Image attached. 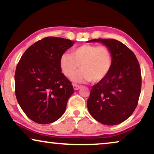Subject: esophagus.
<instances>
[{"mask_svg": "<svg viewBox=\"0 0 154 154\" xmlns=\"http://www.w3.org/2000/svg\"><path fill=\"white\" fill-rule=\"evenodd\" d=\"M73 89L75 90H78L79 89H80V88H81V85H76V84H73Z\"/></svg>", "mask_w": 154, "mask_h": 154, "instance_id": "1", "label": "esophagus"}]
</instances>
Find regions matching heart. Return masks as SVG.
Listing matches in <instances>:
<instances>
[{
	"instance_id": "1",
	"label": "heart",
	"mask_w": 154,
	"mask_h": 154,
	"mask_svg": "<svg viewBox=\"0 0 154 154\" xmlns=\"http://www.w3.org/2000/svg\"><path fill=\"white\" fill-rule=\"evenodd\" d=\"M60 67L67 78H72L81 66L82 70L73 78L75 82L97 83L110 72L113 54L105 45L85 44L75 48L71 54L64 53L60 58Z\"/></svg>"
}]
</instances>
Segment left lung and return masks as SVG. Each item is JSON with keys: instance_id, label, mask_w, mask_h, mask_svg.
Here are the masks:
<instances>
[{"instance_id": "8db88e82", "label": "left lung", "mask_w": 154, "mask_h": 154, "mask_svg": "<svg viewBox=\"0 0 154 154\" xmlns=\"http://www.w3.org/2000/svg\"><path fill=\"white\" fill-rule=\"evenodd\" d=\"M101 42L113 54V65L104 79L93 86L87 102L88 111L96 121L107 125L125 121L135 110L142 86L140 64L135 54L117 40L93 39Z\"/></svg>"}]
</instances>
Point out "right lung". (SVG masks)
<instances>
[{"label": "right lung", "mask_w": 154, "mask_h": 154, "mask_svg": "<svg viewBox=\"0 0 154 154\" xmlns=\"http://www.w3.org/2000/svg\"><path fill=\"white\" fill-rule=\"evenodd\" d=\"M73 43L62 38L45 37L31 45L17 65V100L25 114L35 123H52L65 112L73 88L62 73L60 62Z\"/></svg>", "instance_id": "right-lung-1"}]
</instances>
